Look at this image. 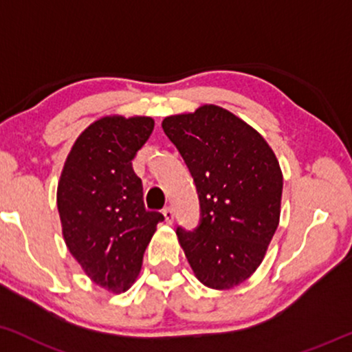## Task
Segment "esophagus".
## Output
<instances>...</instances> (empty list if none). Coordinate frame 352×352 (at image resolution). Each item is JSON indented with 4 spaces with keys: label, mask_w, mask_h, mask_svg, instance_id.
I'll return each mask as SVG.
<instances>
[{
    "label": "esophagus",
    "mask_w": 352,
    "mask_h": 352,
    "mask_svg": "<svg viewBox=\"0 0 352 352\" xmlns=\"http://www.w3.org/2000/svg\"><path fill=\"white\" fill-rule=\"evenodd\" d=\"M162 213L165 217V221L170 224L173 221V208H172V206H165V208L162 210Z\"/></svg>",
    "instance_id": "34e87169"
}]
</instances>
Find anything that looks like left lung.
Returning a JSON list of instances; mask_svg holds the SVG:
<instances>
[{"mask_svg": "<svg viewBox=\"0 0 352 352\" xmlns=\"http://www.w3.org/2000/svg\"><path fill=\"white\" fill-rule=\"evenodd\" d=\"M187 164L200 223L177 236L198 280L226 290L259 267L280 218L282 172L264 138L226 109L205 104L162 121Z\"/></svg>", "mask_w": 352, "mask_h": 352, "instance_id": "obj_1", "label": "left lung"}]
</instances>
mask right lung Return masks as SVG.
<instances>
[{"mask_svg":"<svg viewBox=\"0 0 352 352\" xmlns=\"http://www.w3.org/2000/svg\"><path fill=\"white\" fill-rule=\"evenodd\" d=\"M154 131L146 116L101 118L80 134L63 165L57 190L63 238L93 282L128 290L144 251L164 221L146 210L133 159Z\"/></svg>","mask_w":352,"mask_h":352,"instance_id":"1","label":"right lung"}]
</instances>
